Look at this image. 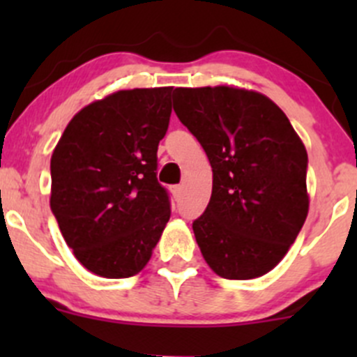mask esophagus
I'll return each mask as SVG.
<instances>
[{"mask_svg":"<svg viewBox=\"0 0 357 357\" xmlns=\"http://www.w3.org/2000/svg\"><path fill=\"white\" fill-rule=\"evenodd\" d=\"M181 193H183V186L181 185L172 186V195H174L176 199H179V197H181Z\"/></svg>","mask_w":357,"mask_h":357,"instance_id":"1","label":"esophagus"}]
</instances>
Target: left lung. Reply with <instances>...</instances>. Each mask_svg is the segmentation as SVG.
Wrapping results in <instances>:
<instances>
[{
  "instance_id": "8db88e82",
  "label": "left lung",
  "mask_w": 357,
  "mask_h": 357,
  "mask_svg": "<svg viewBox=\"0 0 357 357\" xmlns=\"http://www.w3.org/2000/svg\"><path fill=\"white\" fill-rule=\"evenodd\" d=\"M174 112L212 167V195L193 221L205 262L226 280L271 271L309 211L307 152L289 117L247 89L176 88Z\"/></svg>"
}]
</instances>
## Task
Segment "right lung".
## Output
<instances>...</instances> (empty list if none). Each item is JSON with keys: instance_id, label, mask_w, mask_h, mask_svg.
Wrapping results in <instances>:
<instances>
[{"instance_id": "obj_1", "label": "right lung", "mask_w": 357, "mask_h": 357, "mask_svg": "<svg viewBox=\"0 0 357 357\" xmlns=\"http://www.w3.org/2000/svg\"><path fill=\"white\" fill-rule=\"evenodd\" d=\"M172 88L122 89L74 115L52 155V212L88 271L129 278L152 257L169 218L157 181Z\"/></svg>"}]
</instances>
